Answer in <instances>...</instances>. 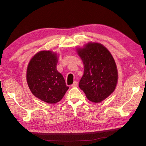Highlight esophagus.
Here are the masks:
<instances>
[{"mask_svg":"<svg viewBox=\"0 0 146 146\" xmlns=\"http://www.w3.org/2000/svg\"><path fill=\"white\" fill-rule=\"evenodd\" d=\"M78 86V82L77 81H75L72 85H71L72 87H77Z\"/></svg>","mask_w":146,"mask_h":146,"instance_id":"esophagus-1","label":"esophagus"}]
</instances>
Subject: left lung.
I'll return each instance as SVG.
<instances>
[{
    "label": "left lung",
    "instance_id": "obj_1",
    "mask_svg": "<svg viewBox=\"0 0 146 146\" xmlns=\"http://www.w3.org/2000/svg\"><path fill=\"white\" fill-rule=\"evenodd\" d=\"M77 52L84 64L79 87L88 100L100 102L115 90L118 77L115 61L107 48L98 43H88Z\"/></svg>",
    "mask_w": 146,
    "mask_h": 146
}]
</instances>
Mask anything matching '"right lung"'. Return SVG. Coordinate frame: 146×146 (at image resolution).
<instances>
[{
    "instance_id": "add662e5",
    "label": "right lung",
    "mask_w": 146,
    "mask_h": 146,
    "mask_svg": "<svg viewBox=\"0 0 146 146\" xmlns=\"http://www.w3.org/2000/svg\"><path fill=\"white\" fill-rule=\"evenodd\" d=\"M57 56L51 51H41L30 60L27 82L32 94L48 104H55L69 89L64 78L56 69Z\"/></svg>"
}]
</instances>
